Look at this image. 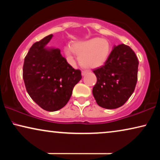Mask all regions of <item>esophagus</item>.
I'll return each instance as SVG.
<instances>
[{
	"label": "esophagus",
	"instance_id": "esophagus-1",
	"mask_svg": "<svg viewBox=\"0 0 160 160\" xmlns=\"http://www.w3.org/2000/svg\"><path fill=\"white\" fill-rule=\"evenodd\" d=\"M87 73H88V71H82V76H85Z\"/></svg>",
	"mask_w": 160,
	"mask_h": 160
}]
</instances>
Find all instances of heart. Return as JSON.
Listing matches in <instances>:
<instances>
[{"mask_svg": "<svg viewBox=\"0 0 160 160\" xmlns=\"http://www.w3.org/2000/svg\"><path fill=\"white\" fill-rule=\"evenodd\" d=\"M64 50L70 59H73L76 52L78 54L80 64L83 67L96 68L102 66L108 60L111 47L106 39L96 37L68 45Z\"/></svg>", "mask_w": 160, "mask_h": 160, "instance_id": "b5f03b06", "label": "heart"}]
</instances>
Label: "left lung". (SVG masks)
<instances>
[{
    "instance_id": "1",
    "label": "left lung",
    "mask_w": 160,
    "mask_h": 160,
    "mask_svg": "<svg viewBox=\"0 0 160 160\" xmlns=\"http://www.w3.org/2000/svg\"><path fill=\"white\" fill-rule=\"evenodd\" d=\"M138 68V60L129 46H114L104 65L93 71L97 82L92 94L98 106L107 109L123 106L135 90Z\"/></svg>"
}]
</instances>
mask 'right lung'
<instances>
[{
  "label": "right lung",
  "instance_id": "obj_1",
  "mask_svg": "<svg viewBox=\"0 0 160 160\" xmlns=\"http://www.w3.org/2000/svg\"><path fill=\"white\" fill-rule=\"evenodd\" d=\"M52 37L49 35L32 44L25 58L22 73L28 95L48 111L63 108L82 77L80 70L72 68L60 49L47 47Z\"/></svg>",
  "mask_w": 160,
  "mask_h": 160
}]
</instances>
